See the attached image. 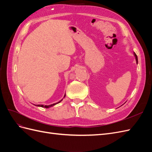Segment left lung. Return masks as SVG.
Masks as SVG:
<instances>
[{
  "label": "left lung",
  "instance_id": "obj_1",
  "mask_svg": "<svg viewBox=\"0 0 152 152\" xmlns=\"http://www.w3.org/2000/svg\"><path fill=\"white\" fill-rule=\"evenodd\" d=\"M134 56H135V58H136V63L137 64V55L136 54V53H134Z\"/></svg>",
  "mask_w": 152,
  "mask_h": 152
}]
</instances>
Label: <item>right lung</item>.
<instances>
[{
  "instance_id": "right-lung-1",
  "label": "right lung",
  "mask_w": 152,
  "mask_h": 152,
  "mask_svg": "<svg viewBox=\"0 0 152 152\" xmlns=\"http://www.w3.org/2000/svg\"><path fill=\"white\" fill-rule=\"evenodd\" d=\"M65 96H66V94H65V96H64V98L65 97ZM62 100H63V99H62L61 101H59V102L56 103H54V104H50V105H45V106H44L43 104H35V105L37 106V107H42V108L44 107V108H50V107H53V106L55 105V104H58V103H60Z\"/></svg>"
}]
</instances>
